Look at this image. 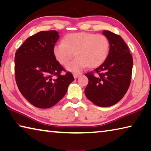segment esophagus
Wrapping results in <instances>:
<instances>
[{
	"label": "esophagus",
	"mask_w": 151,
	"mask_h": 151,
	"mask_svg": "<svg viewBox=\"0 0 151 151\" xmlns=\"http://www.w3.org/2000/svg\"><path fill=\"white\" fill-rule=\"evenodd\" d=\"M81 75L80 74H77V73H74L73 74V76H74V78H77L78 77H79V76H80Z\"/></svg>",
	"instance_id": "obj_1"
}]
</instances>
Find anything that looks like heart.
<instances>
[{
    "mask_svg": "<svg viewBox=\"0 0 151 151\" xmlns=\"http://www.w3.org/2000/svg\"><path fill=\"white\" fill-rule=\"evenodd\" d=\"M109 50V40L104 35L81 32L66 35L63 42L55 46L53 52L63 65H67L76 54L77 58L66 66V69L78 73L87 66L95 68L101 65L108 57Z\"/></svg>",
    "mask_w": 151,
    "mask_h": 151,
    "instance_id": "1",
    "label": "heart"
}]
</instances>
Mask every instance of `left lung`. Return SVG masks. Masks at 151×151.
Masks as SVG:
<instances>
[{
	"label": "left lung",
	"mask_w": 151,
	"mask_h": 151,
	"mask_svg": "<svg viewBox=\"0 0 151 151\" xmlns=\"http://www.w3.org/2000/svg\"><path fill=\"white\" fill-rule=\"evenodd\" d=\"M103 34L110 42L109 52L105 61L93 73L86 76L88 83L85 90L86 96L94 104L108 107L121 101L131 84L132 57L129 48L121 36L109 30Z\"/></svg>",
	"instance_id": "obj_1"
}]
</instances>
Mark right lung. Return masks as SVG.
<instances>
[{"instance_id": "right-lung-1", "label": "right lung", "mask_w": 151, "mask_h": 151, "mask_svg": "<svg viewBox=\"0 0 151 151\" xmlns=\"http://www.w3.org/2000/svg\"><path fill=\"white\" fill-rule=\"evenodd\" d=\"M59 39L56 30L40 31L31 36L18 48L14 57L17 85L21 94L33 106L48 109L57 104L74 81L53 52ZM55 76L57 78L54 79Z\"/></svg>"}]
</instances>
